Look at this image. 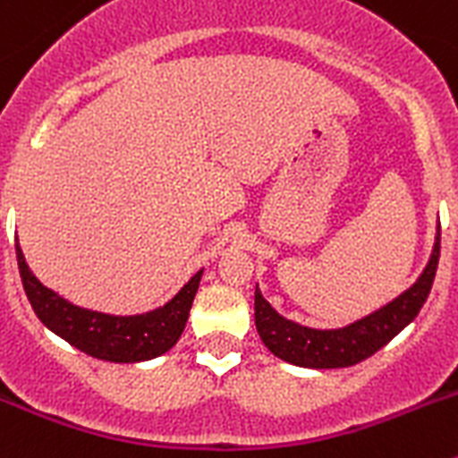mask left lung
Returning a JSON list of instances; mask_svg holds the SVG:
<instances>
[{
  "mask_svg": "<svg viewBox=\"0 0 458 458\" xmlns=\"http://www.w3.org/2000/svg\"><path fill=\"white\" fill-rule=\"evenodd\" d=\"M440 257V229L436 233L434 252L427 268L411 289L396 295L386 307L371 311L369 317L353 321L351 326L335 327V330H317L301 323L289 321L273 310L261 291L254 289V323L257 333L266 349L279 360L295 367L310 369H337V367L358 365L376 351L383 349L392 337L402 333L403 327L418 317L427 301L431 284H434L436 268Z\"/></svg>",
  "mask_w": 458,
  "mask_h": 458,
  "instance_id": "1",
  "label": "left lung"
}]
</instances>
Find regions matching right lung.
I'll use <instances>...</instances> for the list:
<instances>
[{"mask_svg": "<svg viewBox=\"0 0 458 458\" xmlns=\"http://www.w3.org/2000/svg\"><path fill=\"white\" fill-rule=\"evenodd\" d=\"M15 257H18L24 293L40 323L82 353L107 362H144L167 353L183 335L194 293L199 289L204 275V270L192 275L188 284L157 310L135 317H114V314L72 305L66 298L40 284L24 261L18 242H15Z\"/></svg>", "mask_w": 458, "mask_h": 458, "instance_id": "right-lung-1", "label": "right lung"}]
</instances>
